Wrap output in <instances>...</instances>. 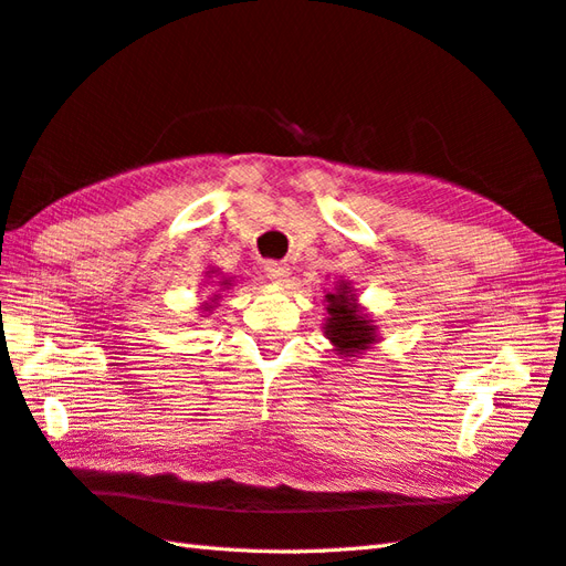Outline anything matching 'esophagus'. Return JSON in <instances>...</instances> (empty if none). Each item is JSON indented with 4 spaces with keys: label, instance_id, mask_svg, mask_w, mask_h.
Instances as JSON below:
<instances>
[{
    "label": "esophagus",
    "instance_id": "obj_1",
    "mask_svg": "<svg viewBox=\"0 0 566 566\" xmlns=\"http://www.w3.org/2000/svg\"><path fill=\"white\" fill-rule=\"evenodd\" d=\"M265 274L274 284H284V282H289L292 268H289L286 263H280V260H270V263H265Z\"/></svg>",
    "mask_w": 566,
    "mask_h": 566
}]
</instances>
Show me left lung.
<instances>
[{
  "instance_id": "8db88e82",
  "label": "left lung",
  "mask_w": 566,
  "mask_h": 566,
  "mask_svg": "<svg viewBox=\"0 0 566 566\" xmlns=\"http://www.w3.org/2000/svg\"><path fill=\"white\" fill-rule=\"evenodd\" d=\"M325 337L339 358H356L380 342V327L360 306L356 289L349 280L335 282V292L325 294Z\"/></svg>"
}]
</instances>
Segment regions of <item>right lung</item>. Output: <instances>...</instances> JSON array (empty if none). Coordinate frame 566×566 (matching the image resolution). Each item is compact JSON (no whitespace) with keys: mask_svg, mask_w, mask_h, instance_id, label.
I'll list each match as a JSON object with an SVG mask.
<instances>
[{"mask_svg":"<svg viewBox=\"0 0 566 566\" xmlns=\"http://www.w3.org/2000/svg\"><path fill=\"white\" fill-rule=\"evenodd\" d=\"M206 277L210 280L208 282L210 289H208V298L200 303V311L212 313L217 308V301L222 298V292H227V289L234 286V284H231V282H234V277H227V274H224V277H220V268H208Z\"/></svg>","mask_w":566,"mask_h":566,"instance_id":"1","label":"right lung"}]
</instances>
